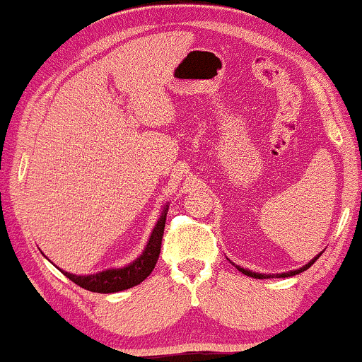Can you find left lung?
Here are the masks:
<instances>
[{
  "mask_svg": "<svg viewBox=\"0 0 362 362\" xmlns=\"http://www.w3.org/2000/svg\"><path fill=\"white\" fill-rule=\"evenodd\" d=\"M320 255H322V252H320ZM320 255H317L315 258L308 261V263L305 264V267H302V268H298V269H291V272H286V273H278V275H264V273H255V272H250V269H245V268H241V267H236V268H238L239 272H241V273H245V275L251 276V278H258V280H267V278H285V276H295V275H298V273L305 272V269L310 268L312 264L315 263L317 259H319V256H320Z\"/></svg>",
  "mask_w": 362,
  "mask_h": 362,
  "instance_id": "8db88e82",
  "label": "left lung"
}]
</instances>
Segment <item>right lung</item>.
I'll list each match as a JSON object with an SVG mask.
<instances>
[{"label":"right lung","instance_id":"1","mask_svg":"<svg viewBox=\"0 0 362 362\" xmlns=\"http://www.w3.org/2000/svg\"><path fill=\"white\" fill-rule=\"evenodd\" d=\"M168 206L163 207L162 216L156 221L151 236L148 239L145 251L138 256L133 263L126 264L123 268H111L104 272L95 273V275H72V273L62 272L69 280L76 285L82 286L84 290L95 291V293H115V291H123L139 285L145 278L153 272L156 261L160 256V247H162V238L165 229V221H167Z\"/></svg>","mask_w":362,"mask_h":362}]
</instances>
